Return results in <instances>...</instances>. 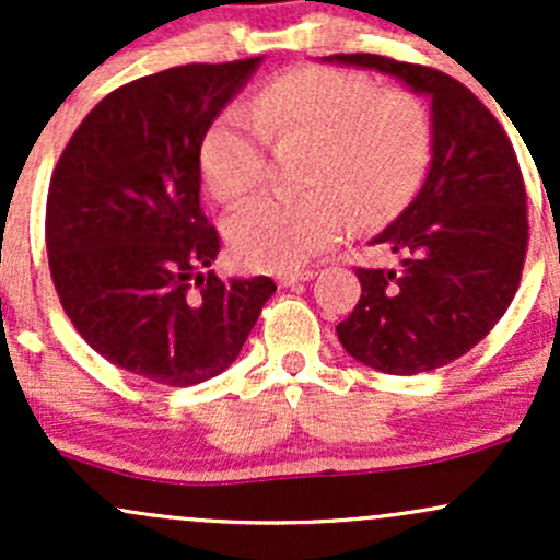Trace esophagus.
<instances>
[{"label":"esophagus","instance_id":"34e87169","mask_svg":"<svg viewBox=\"0 0 560 560\" xmlns=\"http://www.w3.org/2000/svg\"><path fill=\"white\" fill-rule=\"evenodd\" d=\"M313 276H316L313 271H287L276 276V279H279V287H294V284H302V281H311Z\"/></svg>","mask_w":560,"mask_h":560}]
</instances>
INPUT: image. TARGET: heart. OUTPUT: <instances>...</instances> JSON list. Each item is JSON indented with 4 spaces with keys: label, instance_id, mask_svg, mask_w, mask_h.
<instances>
[{
    "label": "heart",
    "instance_id": "heart-1",
    "mask_svg": "<svg viewBox=\"0 0 560 560\" xmlns=\"http://www.w3.org/2000/svg\"><path fill=\"white\" fill-rule=\"evenodd\" d=\"M311 139L307 195H262L236 210L229 242L236 260L292 271L358 221L400 210L432 155V120L416 94L382 92L369 75L294 68L268 81L247 110H229L205 131L199 173L210 195L236 202L266 176V139Z\"/></svg>",
    "mask_w": 560,
    "mask_h": 560
}]
</instances>
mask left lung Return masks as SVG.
Returning a JSON list of instances; mask_svg holds the SVG:
<instances>
[{
	"instance_id": "left-lung-1",
	"label": "left lung",
	"mask_w": 560,
	"mask_h": 560,
	"mask_svg": "<svg viewBox=\"0 0 560 560\" xmlns=\"http://www.w3.org/2000/svg\"><path fill=\"white\" fill-rule=\"evenodd\" d=\"M324 62L395 75L432 102L423 186L371 240L400 266L358 268L363 294L337 337L355 361L384 374L434 371L490 334L522 281L529 223L516 152L494 115L440 70L382 55Z\"/></svg>"
}]
</instances>
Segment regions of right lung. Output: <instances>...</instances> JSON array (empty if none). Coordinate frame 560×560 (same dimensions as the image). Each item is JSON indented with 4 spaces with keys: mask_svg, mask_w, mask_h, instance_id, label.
Masks as SVG:
<instances>
[{
    "mask_svg": "<svg viewBox=\"0 0 560 560\" xmlns=\"http://www.w3.org/2000/svg\"><path fill=\"white\" fill-rule=\"evenodd\" d=\"M262 57L182 66L126 83L83 118L47 197L49 271L68 318L105 361L171 387L240 358L268 276L218 279L199 208V144Z\"/></svg>",
    "mask_w": 560,
    "mask_h": 560,
    "instance_id": "obj_1",
    "label": "right lung"
}]
</instances>
